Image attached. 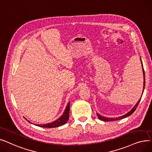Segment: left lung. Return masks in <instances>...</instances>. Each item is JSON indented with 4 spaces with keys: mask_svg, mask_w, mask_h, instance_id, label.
Instances as JSON below:
<instances>
[{
    "mask_svg": "<svg viewBox=\"0 0 152 152\" xmlns=\"http://www.w3.org/2000/svg\"><path fill=\"white\" fill-rule=\"evenodd\" d=\"M142 62V61H141ZM142 64V62H141ZM142 70H143V79H144V81H143V90H144V88H145V72H144V69L143 68V65H142ZM143 94V93H142ZM140 99H141V98L138 101V102L137 103V104L134 106V107L132 108V109L130 111L129 113H127V114H126L125 115H122V116H120V117H118V118H106V117H103L102 116V115H101L98 114H97V116L98 117V118L102 120V121H117V120H119V119H123V118H125L127 116H129V115H131L136 110V108L137 107V106H138L139 104V102H140Z\"/></svg>",
    "mask_w": 152,
    "mask_h": 152,
    "instance_id": "left-lung-1",
    "label": "left lung"
}]
</instances>
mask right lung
<instances>
[{
  "mask_svg": "<svg viewBox=\"0 0 152 152\" xmlns=\"http://www.w3.org/2000/svg\"><path fill=\"white\" fill-rule=\"evenodd\" d=\"M70 104V103H69L67 106H66V108L64 112L63 115L58 119H57L56 121L51 122V123L42 124V125L37 124L36 126L41 127H45V128H54V127H59L62 125L65 124L68 121L69 118V111H70V104ZM28 121L29 122H30L29 121Z\"/></svg>",
  "mask_w": 152,
  "mask_h": 152,
  "instance_id": "1",
  "label": "right lung"
}]
</instances>
